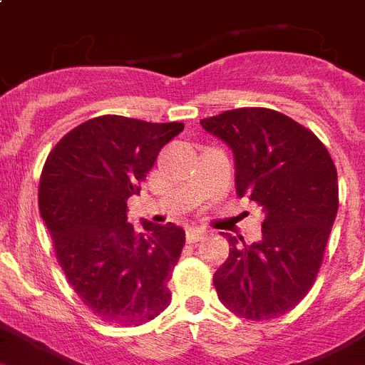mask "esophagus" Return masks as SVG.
<instances>
[{"label": "esophagus", "mask_w": 365, "mask_h": 365, "mask_svg": "<svg viewBox=\"0 0 365 365\" xmlns=\"http://www.w3.org/2000/svg\"><path fill=\"white\" fill-rule=\"evenodd\" d=\"M206 237V230L198 228V226H191L187 228V241L189 243H197V241L204 240Z\"/></svg>", "instance_id": "esophagus-1"}]
</instances>
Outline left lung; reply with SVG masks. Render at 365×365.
<instances>
[{"instance_id":"obj_1","label":"left lung","mask_w":365,"mask_h":365,"mask_svg":"<svg viewBox=\"0 0 365 365\" xmlns=\"http://www.w3.org/2000/svg\"><path fill=\"white\" fill-rule=\"evenodd\" d=\"M232 148L235 192L262 206V241L240 245L213 274L220 302L252 321L293 310L314 286L334 219L338 174L317 137L289 116L241 107L200 120Z\"/></svg>"}]
</instances>
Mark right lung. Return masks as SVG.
I'll return each mask as SVG.
<instances>
[{
  "mask_svg": "<svg viewBox=\"0 0 365 365\" xmlns=\"http://www.w3.org/2000/svg\"><path fill=\"white\" fill-rule=\"evenodd\" d=\"M182 122L154 124L103 115L68 131L41 174L38 210L64 277L88 310L106 323L139 327L170 304L168 280L185 232L143 220L128 222V198Z\"/></svg>",
  "mask_w": 365,
  "mask_h": 365,
  "instance_id": "add662e5",
  "label": "right lung"
}]
</instances>
